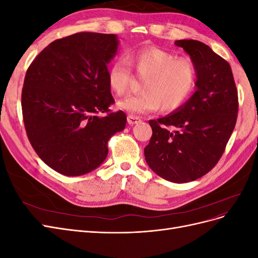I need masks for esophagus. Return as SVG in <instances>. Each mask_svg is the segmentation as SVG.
Wrapping results in <instances>:
<instances>
[{
	"label": "esophagus",
	"mask_w": 258,
	"mask_h": 258,
	"mask_svg": "<svg viewBox=\"0 0 258 258\" xmlns=\"http://www.w3.org/2000/svg\"><path fill=\"white\" fill-rule=\"evenodd\" d=\"M127 121H128V123H129V124H131V126H134V124H136V123H138V122L141 121V119H140L139 117H137V116H134V115H128V117H127Z\"/></svg>",
	"instance_id": "1"
}]
</instances>
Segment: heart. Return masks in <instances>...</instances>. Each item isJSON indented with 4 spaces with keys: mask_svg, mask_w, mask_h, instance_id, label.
<instances>
[{
    "mask_svg": "<svg viewBox=\"0 0 258 258\" xmlns=\"http://www.w3.org/2000/svg\"><path fill=\"white\" fill-rule=\"evenodd\" d=\"M129 61L138 74L146 79L143 93L129 96L117 102L120 110L131 114H146L157 111L173 112L181 107L196 86V69L189 59L157 47H146L131 53ZM134 79L127 60L118 59L108 69L110 88L118 96L129 90Z\"/></svg>",
    "mask_w": 258,
    "mask_h": 258,
    "instance_id": "1",
    "label": "heart"
}]
</instances>
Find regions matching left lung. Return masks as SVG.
Wrapping results in <instances>:
<instances>
[{"mask_svg":"<svg viewBox=\"0 0 258 258\" xmlns=\"http://www.w3.org/2000/svg\"><path fill=\"white\" fill-rule=\"evenodd\" d=\"M174 44L196 69V91L176 111L148 121L153 136L144 156L160 177L187 183L207 174L222 157L236 126L238 91L229 63L208 45L195 40Z\"/></svg>","mask_w":258,"mask_h":258,"instance_id":"8db88e82","label":"left lung"}]
</instances>
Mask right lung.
Returning <instances> with one entry per match:
<instances>
[{"label": "right lung", "mask_w": 258, "mask_h": 258, "mask_svg": "<svg viewBox=\"0 0 258 258\" xmlns=\"http://www.w3.org/2000/svg\"><path fill=\"white\" fill-rule=\"evenodd\" d=\"M118 45L116 34L75 33L50 43L28 69L21 95L27 136L38 157L61 174L97 169L108 140L126 127L122 111L108 113L114 99L107 64Z\"/></svg>", "instance_id": "right-lung-1"}]
</instances>
